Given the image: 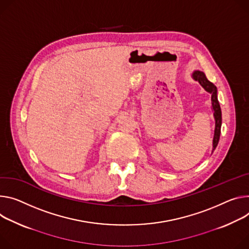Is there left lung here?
Returning a JSON list of instances; mask_svg holds the SVG:
<instances>
[{
	"mask_svg": "<svg viewBox=\"0 0 249 249\" xmlns=\"http://www.w3.org/2000/svg\"><path fill=\"white\" fill-rule=\"evenodd\" d=\"M192 77L193 79L197 81L207 92L211 93L212 95V109L213 111V117L215 121L214 134H213V151H212L213 153L218 144L219 137H220V128H221V109L217 99V88L213 83H212L207 78L206 74L200 71H195L192 73Z\"/></svg>",
	"mask_w": 249,
	"mask_h": 249,
	"instance_id": "left-lung-1",
	"label": "left lung"
}]
</instances>
